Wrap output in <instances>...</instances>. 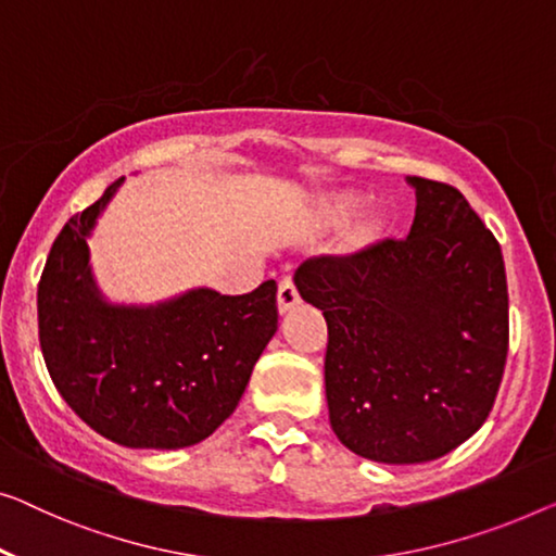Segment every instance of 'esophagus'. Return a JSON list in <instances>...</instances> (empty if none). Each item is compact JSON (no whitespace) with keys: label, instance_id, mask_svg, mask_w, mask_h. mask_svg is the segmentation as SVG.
I'll return each mask as SVG.
<instances>
[{"label":"esophagus","instance_id":"34e87169","mask_svg":"<svg viewBox=\"0 0 556 556\" xmlns=\"http://www.w3.org/2000/svg\"><path fill=\"white\" fill-rule=\"evenodd\" d=\"M300 304V292H296L294 281L285 277L279 281V292H277V306L281 314H287L289 309H294V306Z\"/></svg>","mask_w":556,"mask_h":556}]
</instances>
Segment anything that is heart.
Wrapping results in <instances>:
<instances>
[{
  "instance_id": "1",
  "label": "heart",
  "mask_w": 556,
  "mask_h": 556,
  "mask_svg": "<svg viewBox=\"0 0 556 556\" xmlns=\"http://www.w3.org/2000/svg\"><path fill=\"white\" fill-rule=\"evenodd\" d=\"M359 204H362V199L354 197V194L327 197L325 202L319 204L321 227L334 229L339 225H344V222L350 219L354 212H357ZM377 235H379V222L377 219H359L357 225H352L350 229H346L344 247H346V250H362V247L375 242Z\"/></svg>"
}]
</instances>
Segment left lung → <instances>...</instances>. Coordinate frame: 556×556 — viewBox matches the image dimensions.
Instances as JSON below:
<instances>
[{
    "mask_svg": "<svg viewBox=\"0 0 556 556\" xmlns=\"http://www.w3.org/2000/svg\"><path fill=\"white\" fill-rule=\"evenodd\" d=\"M409 235L304 262L302 300L329 329V425L382 464L444 457L490 417L509 346L502 250L459 189L407 177Z\"/></svg>",
    "mask_w": 556,
    "mask_h": 556,
    "instance_id": "8db88e82",
    "label": "left lung"
}]
</instances>
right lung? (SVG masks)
Listing matches in <instances>:
<instances>
[{"label":"right lung","mask_w":556,"mask_h":556,"mask_svg":"<svg viewBox=\"0 0 556 556\" xmlns=\"http://www.w3.org/2000/svg\"><path fill=\"white\" fill-rule=\"evenodd\" d=\"M122 179L66 222L37 289L49 377L77 417L131 450H181L237 409L277 331V285L225 296L194 287L154 304L106 300L89 237Z\"/></svg>","instance_id":"add662e5"}]
</instances>
